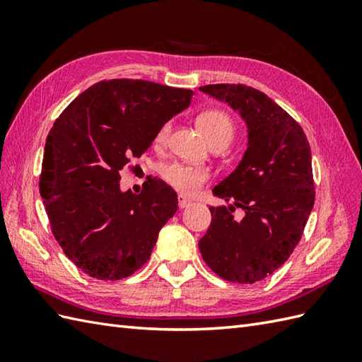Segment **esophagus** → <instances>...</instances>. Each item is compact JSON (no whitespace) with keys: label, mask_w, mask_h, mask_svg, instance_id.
Here are the masks:
<instances>
[{"label":"esophagus","mask_w":362,"mask_h":362,"mask_svg":"<svg viewBox=\"0 0 362 362\" xmlns=\"http://www.w3.org/2000/svg\"><path fill=\"white\" fill-rule=\"evenodd\" d=\"M177 201H179V209L180 210H183V209H187L188 205H191V201L189 199H187V197H183L182 194H179V197H177Z\"/></svg>","instance_id":"esophagus-1"}]
</instances>
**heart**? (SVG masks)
<instances>
[{"mask_svg":"<svg viewBox=\"0 0 362 362\" xmlns=\"http://www.w3.org/2000/svg\"><path fill=\"white\" fill-rule=\"evenodd\" d=\"M197 126L202 130V134L205 135V138L209 140L210 144L222 143L227 146L233 140L235 132H236V126L232 117H230L228 113L218 109L205 110L199 115ZM169 129H171V124H169V122H165V124L157 130L153 143L157 146L165 144L169 135ZM160 174L169 187L174 188L177 193L185 194V196L197 193L210 177L209 169H205L202 166H189L183 163L165 165L161 168Z\"/></svg>","mask_w":362,"mask_h":362,"instance_id":"1","label":"heart"}]
</instances>
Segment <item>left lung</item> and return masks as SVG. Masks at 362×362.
I'll list each match as a JSON object with an SVG mask.
<instances>
[{
	"label": "left lung",
	"mask_w": 362,
	"mask_h": 362,
	"mask_svg": "<svg viewBox=\"0 0 362 362\" xmlns=\"http://www.w3.org/2000/svg\"><path fill=\"white\" fill-rule=\"evenodd\" d=\"M226 101L247 124V149L213 194L228 206H210L211 224L199 241L214 274L255 283L274 274L296 249L314 205L311 148L303 129L263 91L243 83L199 88ZM245 211L235 220L234 206Z\"/></svg>",
	"instance_id": "left-lung-1"
}]
</instances>
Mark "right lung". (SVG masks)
<instances>
[{
  "label": "right lung",
  "instance_id": "1",
  "mask_svg": "<svg viewBox=\"0 0 362 362\" xmlns=\"http://www.w3.org/2000/svg\"><path fill=\"white\" fill-rule=\"evenodd\" d=\"M191 96L141 79L101 81L60 113L46 136L38 187L52 235L93 279L136 272L177 211L175 191L163 180L149 177L140 194L122 193L119 173Z\"/></svg>",
  "mask_w": 362,
  "mask_h": 362
}]
</instances>
